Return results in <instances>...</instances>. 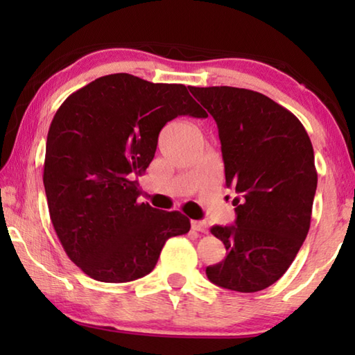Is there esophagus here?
Segmentation results:
<instances>
[{
  "instance_id": "1",
  "label": "esophagus",
  "mask_w": 355,
  "mask_h": 355,
  "mask_svg": "<svg viewBox=\"0 0 355 355\" xmlns=\"http://www.w3.org/2000/svg\"><path fill=\"white\" fill-rule=\"evenodd\" d=\"M191 227H192V230H196V232L208 233V224L205 220H192Z\"/></svg>"
}]
</instances>
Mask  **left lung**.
I'll use <instances>...</instances> for the list:
<instances>
[{"label":"left lung","mask_w":355,"mask_h":355,"mask_svg":"<svg viewBox=\"0 0 355 355\" xmlns=\"http://www.w3.org/2000/svg\"><path fill=\"white\" fill-rule=\"evenodd\" d=\"M218 123L225 186L236 225H214L227 257L207 268L209 282L239 293L275 284L307 236L318 173L313 146L300 120L266 95L249 89L192 87Z\"/></svg>","instance_id":"1"}]
</instances>
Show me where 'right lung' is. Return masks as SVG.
Listing matches in <instances>:
<instances>
[{
  "label": "right lung",
  "instance_id": "obj_1",
  "mask_svg": "<svg viewBox=\"0 0 355 355\" xmlns=\"http://www.w3.org/2000/svg\"><path fill=\"white\" fill-rule=\"evenodd\" d=\"M178 116L208 114L183 84L114 73L69 95L53 117L44 164L48 209L65 254L91 279H141L167 239L189 232L184 214L137 202V177L152 163L161 128Z\"/></svg>",
  "mask_w": 355,
  "mask_h": 355
}]
</instances>
